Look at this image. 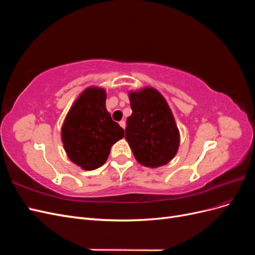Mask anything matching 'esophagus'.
<instances>
[{
  "label": "esophagus",
  "instance_id": "esophagus-1",
  "mask_svg": "<svg viewBox=\"0 0 255 255\" xmlns=\"http://www.w3.org/2000/svg\"><path fill=\"white\" fill-rule=\"evenodd\" d=\"M119 125H120V127H121V128H126V126H127V125H126V121H125V120H121V121L119 122Z\"/></svg>",
  "mask_w": 255,
  "mask_h": 255
}]
</instances>
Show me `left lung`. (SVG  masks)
<instances>
[{
	"instance_id": "obj_1",
	"label": "left lung",
	"mask_w": 255,
	"mask_h": 255,
	"mask_svg": "<svg viewBox=\"0 0 255 255\" xmlns=\"http://www.w3.org/2000/svg\"><path fill=\"white\" fill-rule=\"evenodd\" d=\"M132 115L127 119L126 139L138 163L156 168L176 154L179 129L164 97L153 88L129 94Z\"/></svg>"
}]
</instances>
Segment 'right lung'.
Returning a JSON list of instances; mask_svg holds the SVG:
<instances>
[{
  "instance_id": "add662e5",
  "label": "right lung",
  "mask_w": 255,
  "mask_h": 255,
  "mask_svg": "<svg viewBox=\"0 0 255 255\" xmlns=\"http://www.w3.org/2000/svg\"><path fill=\"white\" fill-rule=\"evenodd\" d=\"M104 89H86L69 111L61 128L68 157L85 170L101 167L112 145L125 137V129L106 111Z\"/></svg>"
}]
</instances>
